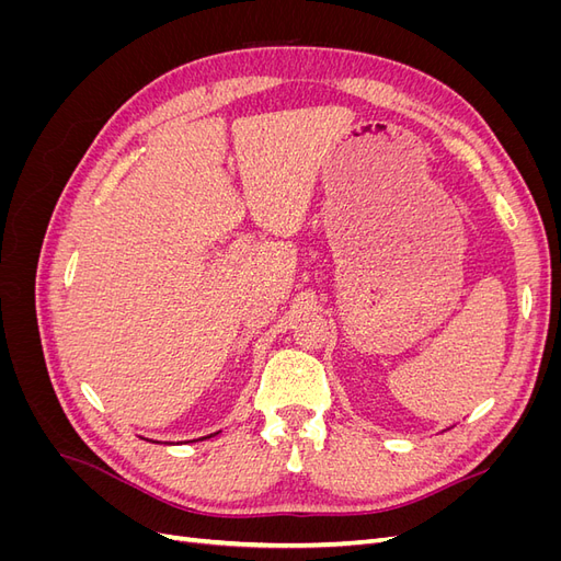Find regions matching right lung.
<instances>
[{"mask_svg":"<svg viewBox=\"0 0 561 561\" xmlns=\"http://www.w3.org/2000/svg\"><path fill=\"white\" fill-rule=\"evenodd\" d=\"M208 437H210V435H208ZM201 439H203V437H201Z\"/></svg>","mask_w":561,"mask_h":561,"instance_id":"obj_1","label":"right lung"}]
</instances>
